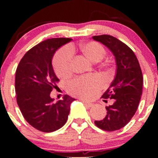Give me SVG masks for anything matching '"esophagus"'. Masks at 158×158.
<instances>
[{
    "label": "esophagus",
    "mask_w": 158,
    "mask_h": 158,
    "mask_svg": "<svg viewBox=\"0 0 158 158\" xmlns=\"http://www.w3.org/2000/svg\"><path fill=\"white\" fill-rule=\"evenodd\" d=\"M82 102H83L84 104L85 105V106H88V107H92V106H94V104H93V103H92V102H89L83 101V100H82Z\"/></svg>",
    "instance_id": "1"
}]
</instances>
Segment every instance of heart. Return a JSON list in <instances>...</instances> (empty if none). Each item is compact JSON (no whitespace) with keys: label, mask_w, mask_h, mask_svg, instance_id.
Instances as JSON below:
<instances>
[{"label":"heart","mask_w":158,"mask_h":158,"mask_svg":"<svg viewBox=\"0 0 158 158\" xmlns=\"http://www.w3.org/2000/svg\"><path fill=\"white\" fill-rule=\"evenodd\" d=\"M80 49L84 55L92 62H99L106 55V49L95 41L82 44ZM73 56V49L69 46H65L59 49L52 60L56 74L60 78H66L71 73V61ZM103 86V82L95 75L80 76L70 81L67 84V91L72 95L89 99L96 95Z\"/></svg>","instance_id":"1"}]
</instances>
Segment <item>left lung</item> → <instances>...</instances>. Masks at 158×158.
<instances>
[{
    "instance_id": "8db88e82",
    "label": "left lung",
    "mask_w": 158,
    "mask_h": 158,
    "mask_svg": "<svg viewBox=\"0 0 158 158\" xmlns=\"http://www.w3.org/2000/svg\"><path fill=\"white\" fill-rule=\"evenodd\" d=\"M92 39L107 47L114 56L116 75L102 98L114 100L106 106V117L95 121L98 128L107 131L125 127L135 115L142 95L143 76L139 63L132 49L117 38L110 35L92 36Z\"/></svg>"
}]
</instances>
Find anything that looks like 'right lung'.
I'll list each match as a JSON object with an SVG mask.
<instances>
[{"label": "right lung", "mask_w": 158, "mask_h": 158, "mask_svg": "<svg viewBox=\"0 0 158 158\" xmlns=\"http://www.w3.org/2000/svg\"><path fill=\"white\" fill-rule=\"evenodd\" d=\"M70 38H52L40 43L26 52L15 76L17 102L25 120L43 132L56 131L66 124L70 105L75 98L65 95L54 102L50 97L59 79L52 66L54 53Z\"/></svg>", "instance_id": "add662e5"}]
</instances>
